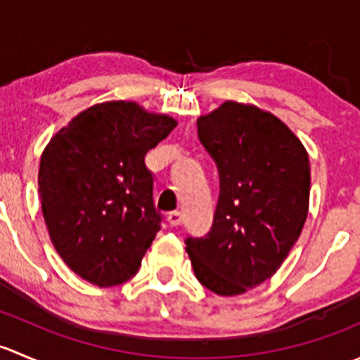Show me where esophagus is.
Returning <instances> with one entry per match:
<instances>
[{"label": "esophagus", "instance_id": "34e87169", "mask_svg": "<svg viewBox=\"0 0 360 360\" xmlns=\"http://www.w3.org/2000/svg\"><path fill=\"white\" fill-rule=\"evenodd\" d=\"M167 221H169L170 226H179V224L183 223V214H181L179 210L169 212V216H167Z\"/></svg>", "mask_w": 360, "mask_h": 360}]
</instances>
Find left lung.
<instances>
[{
  "instance_id": "1",
  "label": "left lung",
  "mask_w": 360,
  "mask_h": 360,
  "mask_svg": "<svg viewBox=\"0 0 360 360\" xmlns=\"http://www.w3.org/2000/svg\"><path fill=\"white\" fill-rule=\"evenodd\" d=\"M198 137L219 170L214 223L186 238L198 282L238 296L281 268L310 203V162L296 134L254 104L224 101L197 120Z\"/></svg>"
}]
</instances>
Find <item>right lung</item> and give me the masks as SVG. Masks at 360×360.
Returning a JSON list of instances; mask_svg holds the SVG:
<instances>
[{"mask_svg": "<svg viewBox=\"0 0 360 360\" xmlns=\"http://www.w3.org/2000/svg\"><path fill=\"white\" fill-rule=\"evenodd\" d=\"M176 120L134 101L94 104L43 150L38 190L50 240L64 263L99 288L123 284L160 231L144 157Z\"/></svg>", "mask_w": 360, "mask_h": 360, "instance_id": "add662e5", "label": "right lung"}]
</instances>
